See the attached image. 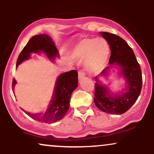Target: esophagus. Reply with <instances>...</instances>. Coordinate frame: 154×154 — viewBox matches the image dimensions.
Instances as JSON below:
<instances>
[{
    "instance_id": "1",
    "label": "esophagus",
    "mask_w": 154,
    "mask_h": 154,
    "mask_svg": "<svg viewBox=\"0 0 154 154\" xmlns=\"http://www.w3.org/2000/svg\"><path fill=\"white\" fill-rule=\"evenodd\" d=\"M85 72H84L83 71H82V70H81V71H79V79L81 80V79H83L84 77H85Z\"/></svg>"
}]
</instances>
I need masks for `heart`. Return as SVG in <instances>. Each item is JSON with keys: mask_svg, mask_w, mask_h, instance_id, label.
Returning <instances> with one entry per match:
<instances>
[{"mask_svg": "<svg viewBox=\"0 0 154 154\" xmlns=\"http://www.w3.org/2000/svg\"><path fill=\"white\" fill-rule=\"evenodd\" d=\"M73 57L85 59V65L90 72H97L105 66L108 60L109 46L102 38H84L71 52Z\"/></svg>", "mask_w": 154, "mask_h": 154, "instance_id": "1", "label": "heart"}]
</instances>
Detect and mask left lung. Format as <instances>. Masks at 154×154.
<instances>
[{"label":"left lung","instance_id":"left-lung-1","mask_svg":"<svg viewBox=\"0 0 154 154\" xmlns=\"http://www.w3.org/2000/svg\"><path fill=\"white\" fill-rule=\"evenodd\" d=\"M108 42L111 50L109 66L99 75H107L116 66L121 69L120 74L126 79L127 87L119 95H113L107 86L96 80L94 102L101 111L112 114H122L130 109L140 96L142 86V71L133 50L125 41L119 35L109 32H100Z\"/></svg>","mask_w":154,"mask_h":154}]
</instances>
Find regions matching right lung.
I'll return each mask as SVG.
<instances>
[{
  "mask_svg": "<svg viewBox=\"0 0 154 154\" xmlns=\"http://www.w3.org/2000/svg\"><path fill=\"white\" fill-rule=\"evenodd\" d=\"M43 52L48 59L53 60L56 57H59V52L51 37L46 34L36 35L29 40L26 46L20 52L17 61V67L24 60L30 58L31 53H40ZM78 72L71 70L62 73L57 78L54 86V91L52 100L45 112L31 113L26 112L29 116L42 123H52L62 119L69 109L71 96L73 90L78 86ZM17 82L15 79L12 81V89Z\"/></svg>",
  "mask_w": 154,
  "mask_h": 154,
  "instance_id": "right-lung-1",
  "label": "right lung"
}]
</instances>
